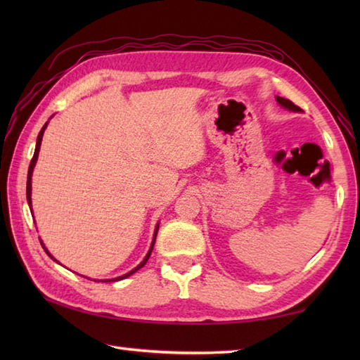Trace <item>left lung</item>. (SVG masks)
<instances>
[{
	"mask_svg": "<svg viewBox=\"0 0 360 360\" xmlns=\"http://www.w3.org/2000/svg\"><path fill=\"white\" fill-rule=\"evenodd\" d=\"M277 102H278L281 106H285V108H288V110H292V111H300V108H298V106H297V105H294V103L290 102V101H288V98L277 97Z\"/></svg>",
	"mask_w": 360,
	"mask_h": 360,
	"instance_id": "8db88e82",
	"label": "left lung"
}]
</instances>
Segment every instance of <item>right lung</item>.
I'll return each mask as SVG.
<instances>
[{
	"label": "right lung",
	"instance_id": "obj_1",
	"mask_svg": "<svg viewBox=\"0 0 360 360\" xmlns=\"http://www.w3.org/2000/svg\"><path fill=\"white\" fill-rule=\"evenodd\" d=\"M48 125V124H46ZM46 125L41 128V131L38 133V137H37V147H35V153H34V158H32V160H30V165H29V172H27V187H26V196H27V202H29V205H30V178H32V170H34V165H35V162H37V158H38V151H40V145H41V139H43V133H44V128H46ZM158 229L159 227H156V232H155V238H153V243H151V248H150V250H148V254H147V257L143 258V262L136 267V269H133L131 272H128V274H125V275H122V277H119V278H114V280H111V281H117V280H122V278H127V277H129V275L131 274H134L136 271H139L141 267L148 262V258H150V255H151V250H153V246H155V241H156V235H158ZM41 243V241H40ZM43 246V244H41ZM43 249L46 250V248L43 246ZM46 254H48L51 258H52V255L49 254L48 250H46ZM53 259V258H52Z\"/></svg>",
	"mask_w": 360,
	"mask_h": 360
}]
</instances>
